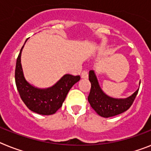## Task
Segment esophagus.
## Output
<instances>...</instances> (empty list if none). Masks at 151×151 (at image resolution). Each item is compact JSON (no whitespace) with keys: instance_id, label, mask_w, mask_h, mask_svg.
Returning <instances> with one entry per match:
<instances>
[{"instance_id":"1","label":"esophagus","mask_w":151,"mask_h":151,"mask_svg":"<svg viewBox=\"0 0 151 151\" xmlns=\"http://www.w3.org/2000/svg\"><path fill=\"white\" fill-rule=\"evenodd\" d=\"M88 76V71L86 70H83L82 72V74H81V77L82 78H87Z\"/></svg>"}]
</instances>
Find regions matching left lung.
Returning <instances> with one entry per match:
<instances>
[{
	"label": "left lung",
	"mask_w": 151,
	"mask_h": 151,
	"mask_svg": "<svg viewBox=\"0 0 151 151\" xmlns=\"http://www.w3.org/2000/svg\"><path fill=\"white\" fill-rule=\"evenodd\" d=\"M88 78L91 87L88 97V101L96 113L105 118L119 115L129 109L139 90L138 89L132 95L125 99H115L103 92L93 70L89 71Z\"/></svg>",
	"instance_id": "obj_1"
}]
</instances>
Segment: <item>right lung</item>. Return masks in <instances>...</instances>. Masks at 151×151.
<instances>
[{"instance_id":"right-lung-1","label":"right lung","mask_w":151,"mask_h":151,"mask_svg":"<svg viewBox=\"0 0 151 151\" xmlns=\"http://www.w3.org/2000/svg\"><path fill=\"white\" fill-rule=\"evenodd\" d=\"M25 45V44H24ZM21 48L17 60L15 82L21 99L29 110L41 115L54 114L62 106L68 92L80 80L79 76L66 74L54 86L46 89L33 87L26 82L21 65Z\"/></svg>"}]
</instances>
